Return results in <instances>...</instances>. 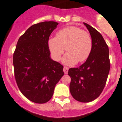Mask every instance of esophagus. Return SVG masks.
<instances>
[{
  "mask_svg": "<svg viewBox=\"0 0 122 122\" xmlns=\"http://www.w3.org/2000/svg\"><path fill=\"white\" fill-rule=\"evenodd\" d=\"M68 69L69 68L67 67H66V66H64V68H63V71H64V74H67V73H68Z\"/></svg>",
  "mask_w": 122,
  "mask_h": 122,
  "instance_id": "1",
  "label": "esophagus"
}]
</instances>
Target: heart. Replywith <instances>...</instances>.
<instances>
[{"mask_svg": "<svg viewBox=\"0 0 122 122\" xmlns=\"http://www.w3.org/2000/svg\"><path fill=\"white\" fill-rule=\"evenodd\" d=\"M48 47L55 60L59 61L64 51L62 61L73 65L86 61L93 49V40L88 32L77 26H69L58 30L55 37L48 40Z\"/></svg>", "mask_w": 122, "mask_h": 122, "instance_id": "heart-1", "label": "heart"}]
</instances>
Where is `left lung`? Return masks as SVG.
I'll use <instances>...</instances> for the list:
<instances>
[{"instance_id": "1", "label": "left lung", "mask_w": 122, "mask_h": 122, "mask_svg": "<svg viewBox=\"0 0 122 122\" xmlns=\"http://www.w3.org/2000/svg\"><path fill=\"white\" fill-rule=\"evenodd\" d=\"M93 40V49L87 60L79 67L70 68L71 78L69 88L76 100L90 102L101 95L109 72V48L102 35L89 24L84 23Z\"/></svg>"}]
</instances>
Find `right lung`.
Returning <instances> with one entry per match:
<instances>
[{"label": "right lung", "instance_id": "1", "mask_svg": "<svg viewBox=\"0 0 122 122\" xmlns=\"http://www.w3.org/2000/svg\"><path fill=\"white\" fill-rule=\"evenodd\" d=\"M58 23L35 24L18 39L13 53L15 78L20 92L32 102H48L64 75L63 66L50 57L48 39Z\"/></svg>", "mask_w": 122, "mask_h": 122}]
</instances>
